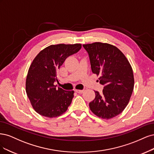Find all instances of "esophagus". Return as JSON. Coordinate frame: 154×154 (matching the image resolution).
Instances as JSON below:
<instances>
[{
	"label": "esophagus",
	"instance_id": "obj_1",
	"mask_svg": "<svg viewBox=\"0 0 154 154\" xmlns=\"http://www.w3.org/2000/svg\"><path fill=\"white\" fill-rule=\"evenodd\" d=\"M75 91L78 93H82L84 90H75Z\"/></svg>",
	"mask_w": 154,
	"mask_h": 154
}]
</instances>
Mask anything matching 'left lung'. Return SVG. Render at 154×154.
I'll return each mask as SVG.
<instances>
[{"label":"left lung","instance_id":"1","mask_svg":"<svg viewBox=\"0 0 154 154\" xmlns=\"http://www.w3.org/2000/svg\"><path fill=\"white\" fill-rule=\"evenodd\" d=\"M90 57L91 70L100 75L102 93L95 91V98L89 104L99 118L111 119L126 107L133 91L132 68L125 55L115 46L95 42L83 45Z\"/></svg>","mask_w":154,"mask_h":154}]
</instances>
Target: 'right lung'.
<instances>
[{
	"mask_svg": "<svg viewBox=\"0 0 154 154\" xmlns=\"http://www.w3.org/2000/svg\"><path fill=\"white\" fill-rule=\"evenodd\" d=\"M81 44L52 45L44 48L34 59L26 79V93L34 109L47 118L61 115L68 109L74 91L57 88V72L65 59L77 53Z\"/></svg>",
	"mask_w": 154,
	"mask_h": 154,
	"instance_id": "right-lung-1",
	"label": "right lung"
}]
</instances>
